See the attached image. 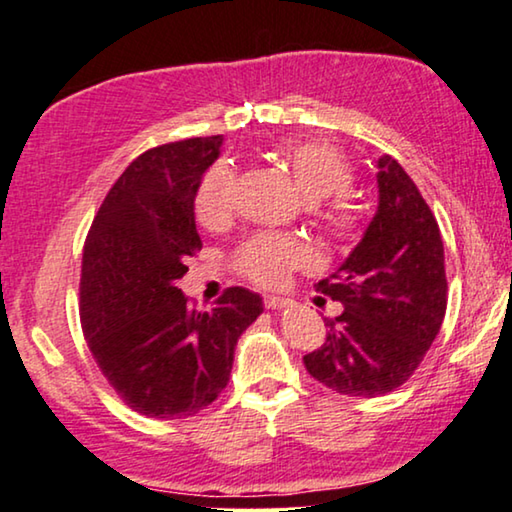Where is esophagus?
Listing matches in <instances>:
<instances>
[{"instance_id": "obj_1", "label": "esophagus", "mask_w": 512, "mask_h": 512, "mask_svg": "<svg viewBox=\"0 0 512 512\" xmlns=\"http://www.w3.org/2000/svg\"><path fill=\"white\" fill-rule=\"evenodd\" d=\"M264 306L271 308V311H280V308L287 306V299L278 297V294H264Z\"/></svg>"}]
</instances>
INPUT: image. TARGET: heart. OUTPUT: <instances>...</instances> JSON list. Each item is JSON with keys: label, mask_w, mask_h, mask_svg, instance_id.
Instances as JSON below:
<instances>
[{"label": "heart", "mask_w": 512, "mask_h": 512, "mask_svg": "<svg viewBox=\"0 0 512 512\" xmlns=\"http://www.w3.org/2000/svg\"><path fill=\"white\" fill-rule=\"evenodd\" d=\"M276 157L306 199L320 201L336 194L320 211V220L338 239L352 236L359 211L343 194L352 183L348 157L331 143L315 139H287L278 146ZM236 185L239 174L232 162L222 160L208 169L194 199V213L201 225L218 227L229 218L236 201ZM313 264L315 250L297 236L262 232L250 236L236 250V269L257 285H278L292 269H306Z\"/></svg>", "instance_id": "heart-1"}]
</instances>
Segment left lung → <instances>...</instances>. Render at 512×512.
Masks as SVG:
<instances>
[{"mask_svg":"<svg viewBox=\"0 0 512 512\" xmlns=\"http://www.w3.org/2000/svg\"><path fill=\"white\" fill-rule=\"evenodd\" d=\"M376 169V215L345 262L318 283L343 313L325 318V345L304 357L315 380L348 397H380L406 383L448 306L434 213L394 157L383 155Z\"/></svg>","mask_w":512,"mask_h":512,"instance_id":"obj_1","label":"left lung"}]
</instances>
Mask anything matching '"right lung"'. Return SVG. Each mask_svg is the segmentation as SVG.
<instances>
[{
	"label": "right lung",
	"mask_w": 512,
	"mask_h": 512,
	"mask_svg": "<svg viewBox=\"0 0 512 512\" xmlns=\"http://www.w3.org/2000/svg\"><path fill=\"white\" fill-rule=\"evenodd\" d=\"M222 136L164 143L136 157L106 194L83 248L81 322L95 362L136 413L178 420L229 383L239 336L262 315L257 292L229 287L211 311L178 280L201 248L194 197Z\"/></svg>",
	"instance_id": "obj_1"
}]
</instances>
